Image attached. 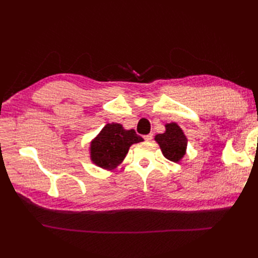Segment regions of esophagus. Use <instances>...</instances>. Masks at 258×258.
Wrapping results in <instances>:
<instances>
[{
  "instance_id": "1",
  "label": "esophagus",
  "mask_w": 258,
  "mask_h": 258,
  "mask_svg": "<svg viewBox=\"0 0 258 258\" xmlns=\"http://www.w3.org/2000/svg\"><path fill=\"white\" fill-rule=\"evenodd\" d=\"M144 140H145V141H147V142H149V141H152V140H153V134H152V133H150V134L145 135V136H144Z\"/></svg>"
}]
</instances>
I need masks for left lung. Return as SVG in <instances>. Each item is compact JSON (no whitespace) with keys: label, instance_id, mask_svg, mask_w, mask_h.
<instances>
[{"label":"left lung","instance_id":"obj_1","mask_svg":"<svg viewBox=\"0 0 258 258\" xmlns=\"http://www.w3.org/2000/svg\"><path fill=\"white\" fill-rule=\"evenodd\" d=\"M165 127V132L163 134H157L155 136V141L160 145L163 155L167 160L177 163L185 155L187 139L176 123L166 124Z\"/></svg>","mask_w":258,"mask_h":258}]
</instances>
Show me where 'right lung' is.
I'll list each match as a JSON object with an SVG mask.
<instances>
[{"label":"right lung","mask_w":258,"mask_h":258,"mask_svg":"<svg viewBox=\"0 0 258 258\" xmlns=\"http://www.w3.org/2000/svg\"><path fill=\"white\" fill-rule=\"evenodd\" d=\"M143 142L134 130L118 123L106 124L91 142V161L104 169H113L123 162L132 144Z\"/></svg>","instance_id":"obj_1"}]
</instances>
